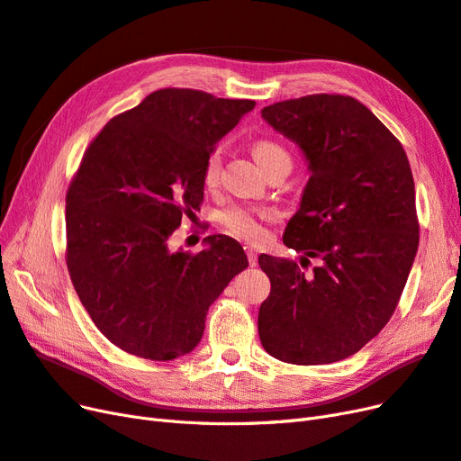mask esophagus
<instances>
[{
	"label": "esophagus",
	"instance_id": "esophagus-1",
	"mask_svg": "<svg viewBox=\"0 0 461 461\" xmlns=\"http://www.w3.org/2000/svg\"><path fill=\"white\" fill-rule=\"evenodd\" d=\"M247 257H249V264L257 266L258 264V250L255 247H247Z\"/></svg>",
	"mask_w": 461,
	"mask_h": 461
}]
</instances>
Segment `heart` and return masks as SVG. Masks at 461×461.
Here are the masks:
<instances>
[{
    "mask_svg": "<svg viewBox=\"0 0 461 461\" xmlns=\"http://www.w3.org/2000/svg\"><path fill=\"white\" fill-rule=\"evenodd\" d=\"M252 155H255V160L258 162V167L266 165L270 158L279 157V155H287L284 147H279L277 143L270 140H260L252 147ZM220 172V153L214 151L211 157L206 158V167H204V184L212 185L216 184V177ZM272 218L270 211H252V209H231L228 212L221 214L220 221L231 235L240 237V240L245 241H260L264 237V226L262 220Z\"/></svg>",
    "mask_w": 461,
    "mask_h": 461,
    "instance_id": "b5f03b06",
    "label": "heart"
}]
</instances>
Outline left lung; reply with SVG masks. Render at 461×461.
Returning <instances> with one entry per match:
<instances>
[{
	"label": "left lung",
	"instance_id": "obj_1",
	"mask_svg": "<svg viewBox=\"0 0 461 461\" xmlns=\"http://www.w3.org/2000/svg\"><path fill=\"white\" fill-rule=\"evenodd\" d=\"M262 118L299 147L308 182L284 243L291 258L260 255L272 291L258 310V335L274 358L316 366L345 360L389 321L420 245L415 189L402 145L348 95L274 103Z\"/></svg>",
	"mask_w": 461,
	"mask_h": 461
}]
</instances>
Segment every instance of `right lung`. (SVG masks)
Masks as SVG:
<instances>
[{
    "label": "right lung",
    "mask_w": 461,
    "mask_h": 461,
    "mask_svg": "<svg viewBox=\"0 0 461 461\" xmlns=\"http://www.w3.org/2000/svg\"><path fill=\"white\" fill-rule=\"evenodd\" d=\"M167 87L114 116L87 147L67 193V266L113 345L147 360L189 354L211 304L243 272V247L209 235L197 255L168 240L204 195L206 158L255 109Z\"/></svg>",
    "instance_id": "add662e5"
}]
</instances>
